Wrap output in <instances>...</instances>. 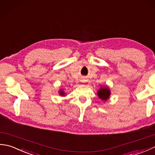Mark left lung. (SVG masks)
Listing matches in <instances>:
<instances>
[{"mask_svg": "<svg viewBox=\"0 0 155 155\" xmlns=\"http://www.w3.org/2000/svg\"><path fill=\"white\" fill-rule=\"evenodd\" d=\"M110 94V91L107 86L101 87L99 88V90L97 91V95L98 98L104 102H106L109 98Z\"/></svg>", "mask_w": 155, "mask_h": 155, "instance_id": "left-lung-1", "label": "left lung"}]
</instances>
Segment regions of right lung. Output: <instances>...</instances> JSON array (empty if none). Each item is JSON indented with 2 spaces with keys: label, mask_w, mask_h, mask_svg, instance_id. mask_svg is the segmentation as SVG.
<instances>
[{
  "label": "right lung",
  "mask_w": 155,
  "mask_h": 155,
  "mask_svg": "<svg viewBox=\"0 0 155 155\" xmlns=\"http://www.w3.org/2000/svg\"><path fill=\"white\" fill-rule=\"evenodd\" d=\"M59 92H58V94L61 95V97H64L65 96V93H64V91H63V89H60L58 91Z\"/></svg>",
  "instance_id": "add662e5"
}]
</instances>
